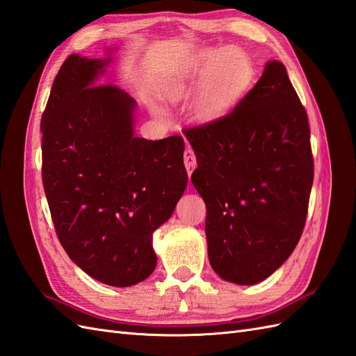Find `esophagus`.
<instances>
[{
	"label": "esophagus",
	"instance_id": "1",
	"mask_svg": "<svg viewBox=\"0 0 356 356\" xmlns=\"http://www.w3.org/2000/svg\"><path fill=\"white\" fill-rule=\"evenodd\" d=\"M184 164H186V169H187L188 177H192V173H193V170L196 168V157H195V152L190 149V148H187L184 151Z\"/></svg>",
	"mask_w": 356,
	"mask_h": 356
}]
</instances>
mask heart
I'll list each match as a JSON object with an SVG mask.
<instances>
[{
  "label": "heart",
  "mask_w": 356,
  "mask_h": 356,
  "mask_svg": "<svg viewBox=\"0 0 356 356\" xmlns=\"http://www.w3.org/2000/svg\"><path fill=\"white\" fill-rule=\"evenodd\" d=\"M252 78V63L237 48L207 49L186 71L163 84L161 95L177 102L197 93L192 113L199 122L223 118L238 101Z\"/></svg>",
  "instance_id": "obj_1"
}]
</instances>
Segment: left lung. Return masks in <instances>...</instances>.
Wrapping results in <instances>:
<instances>
[{
	"label": "left lung",
	"instance_id": "obj_1",
	"mask_svg": "<svg viewBox=\"0 0 356 356\" xmlns=\"http://www.w3.org/2000/svg\"><path fill=\"white\" fill-rule=\"evenodd\" d=\"M184 134L213 270L238 285L264 281L298 245L314 178L307 111L287 69L268 60L229 115Z\"/></svg>",
	"mask_w": 356,
	"mask_h": 356
}]
</instances>
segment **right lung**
Returning a JSON list of instances; mask_svg holds the SVG:
<instances>
[{
    "label": "right lung",
    "instance_id": "add662e5",
    "mask_svg": "<svg viewBox=\"0 0 356 356\" xmlns=\"http://www.w3.org/2000/svg\"><path fill=\"white\" fill-rule=\"evenodd\" d=\"M71 54L51 88L42 129V179L60 243L102 284L131 287L154 272L152 234L187 187L184 140L134 136L137 102L106 84L113 62Z\"/></svg>",
    "mask_w": 356,
    "mask_h": 356
}]
</instances>
